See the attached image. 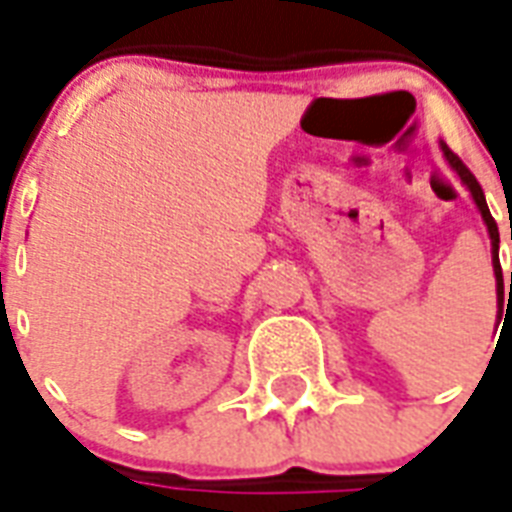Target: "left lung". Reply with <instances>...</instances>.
<instances>
[{
    "mask_svg": "<svg viewBox=\"0 0 512 512\" xmlns=\"http://www.w3.org/2000/svg\"><path fill=\"white\" fill-rule=\"evenodd\" d=\"M442 151H445V160H448V165L458 173V179L467 184V189L472 192V200H475V206L480 208V214H483V222H486L488 227V236H491V263H494V276H497V298L499 304L512 298V271H510V293H505V282H502V266H499V227L497 222H494V217H491V211H488V203H486V195H483V187L478 184V179L472 176V170L464 165V162L458 160L456 154L442 143ZM512 238V236H510ZM499 314H502V309H499Z\"/></svg>",
    "mask_w": 512,
    "mask_h": 512,
    "instance_id": "obj_1",
    "label": "left lung"
}]
</instances>
